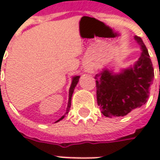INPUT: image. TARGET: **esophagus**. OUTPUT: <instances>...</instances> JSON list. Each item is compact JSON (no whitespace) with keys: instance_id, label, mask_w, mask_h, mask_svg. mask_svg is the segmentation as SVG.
I'll return each mask as SVG.
<instances>
[{"instance_id":"1","label":"esophagus","mask_w":160,"mask_h":160,"mask_svg":"<svg viewBox=\"0 0 160 160\" xmlns=\"http://www.w3.org/2000/svg\"><path fill=\"white\" fill-rule=\"evenodd\" d=\"M85 70H86V72H88V73H92V68L91 66H87L86 68H85Z\"/></svg>"}]
</instances>
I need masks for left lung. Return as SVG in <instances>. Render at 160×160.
Here are the masks:
<instances>
[{
  "label": "left lung",
  "instance_id": "obj_1",
  "mask_svg": "<svg viewBox=\"0 0 160 160\" xmlns=\"http://www.w3.org/2000/svg\"><path fill=\"white\" fill-rule=\"evenodd\" d=\"M142 52L136 63L116 74L104 69L96 74L97 102L102 114L123 117L147 103L154 72L148 49L140 37H134Z\"/></svg>",
  "mask_w": 160,
  "mask_h": 160
}]
</instances>
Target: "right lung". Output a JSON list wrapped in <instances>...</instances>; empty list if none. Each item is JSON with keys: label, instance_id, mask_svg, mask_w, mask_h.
<instances>
[{"label": "right lung", "instance_id": "obj_1", "mask_svg": "<svg viewBox=\"0 0 160 160\" xmlns=\"http://www.w3.org/2000/svg\"><path fill=\"white\" fill-rule=\"evenodd\" d=\"M79 79H80V76H74L73 78V80H72V84H71V87H70V89H69V95H68V107H67L66 114H68V111H69L70 106H71V98H72V95H73V90H74V87H76L77 83H78V81H79ZM63 118H64V116L60 118L58 121H56V122H59L60 120L63 119Z\"/></svg>", "mask_w": 160, "mask_h": 160}]
</instances>
